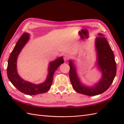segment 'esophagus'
<instances>
[{
  "mask_svg": "<svg viewBox=\"0 0 124 124\" xmlns=\"http://www.w3.org/2000/svg\"><path fill=\"white\" fill-rule=\"evenodd\" d=\"M63 59H64V60L65 61H67L69 60L70 56L68 54H65L64 57H63Z\"/></svg>",
  "mask_w": 124,
  "mask_h": 124,
  "instance_id": "obj_1",
  "label": "esophagus"
}]
</instances>
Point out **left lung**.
<instances>
[{"instance_id": "1", "label": "left lung", "mask_w": 124, "mask_h": 124, "mask_svg": "<svg viewBox=\"0 0 124 124\" xmlns=\"http://www.w3.org/2000/svg\"><path fill=\"white\" fill-rule=\"evenodd\" d=\"M96 51L97 65L102 73L101 79L94 86L88 87L81 82L77 69L72 60H70L69 77L73 88L80 94L88 96L101 94L109 88L116 75L117 67L115 56L103 34L98 33L95 41Z\"/></svg>"}]
</instances>
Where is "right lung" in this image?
<instances>
[{
  "label": "right lung",
  "mask_w": 124,
  "mask_h": 124,
  "mask_svg": "<svg viewBox=\"0 0 124 124\" xmlns=\"http://www.w3.org/2000/svg\"><path fill=\"white\" fill-rule=\"evenodd\" d=\"M29 33L24 32L18 39L8 60L7 72L9 81L18 91L29 95H35L45 93L49 90L53 83L54 72L61 64L63 63L64 60L61 56L49 62L48 75L43 83L35 84L23 79L17 73V60L21 51L29 40Z\"/></svg>",
  "instance_id": "right-lung-1"
}]
</instances>
